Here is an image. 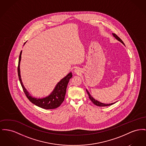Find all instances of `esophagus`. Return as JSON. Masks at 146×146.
<instances>
[{"label":"esophagus","mask_w":146,"mask_h":146,"mask_svg":"<svg viewBox=\"0 0 146 146\" xmlns=\"http://www.w3.org/2000/svg\"><path fill=\"white\" fill-rule=\"evenodd\" d=\"M79 71H80V70L78 68H76L74 69V72H75L76 73H78L79 72Z\"/></svg>","instance_id":"34e87169"}]
</instances>
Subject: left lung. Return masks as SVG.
<instances>
[{"instance_id": "left-lung-1", "label": "left lung", "mask_w": 146, "mask_h": 146, "mask_svg": "<svg viewBox=\"0 0 146 146\" xmlns=\"http://www.w3.org/2000/svg\"><path fill=\"white\" fill-rule=\"evenodd\" d=\"M112 35H113V36L116 38V39H117L118 41H119L121 42V43H122V44H123L125 45V44L123 43V42L122 41V40L120 38V37H119L118 36H117V35L115 34H112ZM86 92H87L88 94L89 95V98L90 100L94 104H95V105H96V106H108L111 105L112 104H115V103H111V104H104V103H100V102H99L97 101L96 100L94 99L92 96V95H90V93H89V92L87 90H86Z\"/></svg>"}]
</instances>
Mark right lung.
Instances as JSON below:
<instances>
[{
  "mask_svg": "<svg viewBox=\"0 0 146 146\" xmlns=\"http://www.w3.org/2000/svg\"><path fill=\"white\" fill-rule=\"evenodd\" d=\"M21 53L22 51L20 52L19 56L17 67V73L20 84L27 99L35 105L44 109H54L59 107L64 100L67 85L68 84L69 79L72 77V73H69L65 77L63 78L60 80L57 83V84L56 85L54 90L50 95L41 99L35 98L30 95L29 93L26 90L25 88L24 87L22 83L20 70V63L21 58Z\"/></svg>",
  "mask_w": 146,
  "mask_h": 146,
  "instance_id": "obj_1",
  "label": "right lung"
}]
</instances>
